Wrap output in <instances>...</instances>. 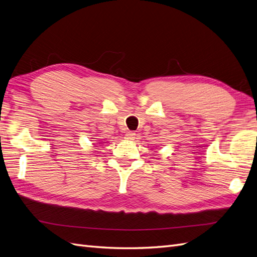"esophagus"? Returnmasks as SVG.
<instances>
[{"instance_id":"34e87169","label":"esophagus","mask_w":257,"mask_h":257,"mask_svg":"<svg viewBox=\"0 0 257 257\" xmlns=\"http://www.w3.org/2000/svg\"><path fill=\"white\" fill-rule=\"evenodd\" d=\"M135 133L134 132H127V133L125 134V138L126 140H128V141H133L134 138H135Z\"/></svg>"}]
</instances>
